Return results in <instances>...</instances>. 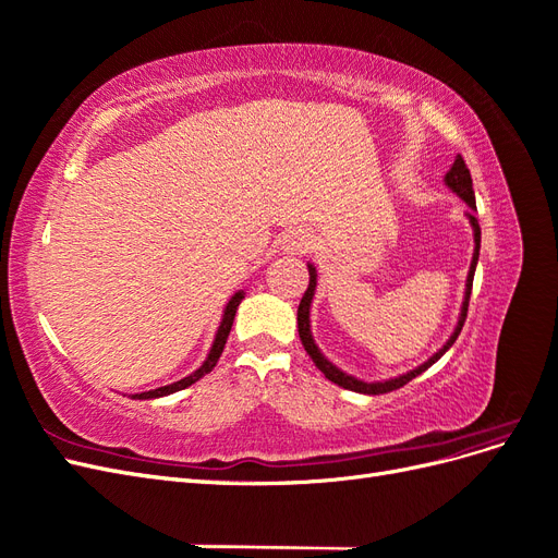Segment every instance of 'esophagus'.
Returning a JSON list of instances; mask_svg holds the SVG:
<instances>
[{
	"instance_id": "obj_1",
	"label": "esophagus",
	"mask_w": 558,
	"mask_h": 558,
	"mask_svg": "<svg viewBox=\"0 0 558 558\" xmlns=\"http://www.w3.org/2000/svg\"><path fill=\"white\" fill-rule=\"evenodd\" d=\"M281 248H283V253H289V256H305V253L312 248V240L307 232L291 230L289 234H283Z\"/></svg>"
}]
</instances>
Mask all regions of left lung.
<instances>
[{
    "label": "left lung",
    "instance_id": "1",
    "mask_svg": "<svg viewBox=\"0 0 558 558\" xmlns=\"http://www.w3.org/2000/svg\"><path fill=\"white\" fill-rule=\"evenodd\" d=\"M445 183L449 185V189H451L456 195H459V197L465 202V205H468L472 211H477L475 191H472L470 170H468V165H465V160H463L461 156H456V160H453V165H451V170H449L447 177H445ZM468 218H470L472 232H475V253H472V263H470V272H468V281H465V298H463V307H461L459 324H456L451 337H449L447 344H445L440 351L433 353V356H430L426 363H421L418 367L410 369L408 375H400V377H396V379H388V381H361V379H356V377H351V375L342 373L340 367H335V365L324 356V353L318 351V347H316V342H314V337H312V328H310V307H312V298H314V291H316V269H314L312 265H307V267H310V286H307L305 295H302L300 307H298V332H300L302 347H305V351L310 353V359L316 363V367L320 369V373L326 375V379L335 381L337 386H342V388H349V391L367 393V396H379V393L396 391V388H400V386H404L408 381H412V379L418 377L421 373H426V369H428L435 361H440V359L445 356V351L456 342V337H459V332H461V328H463V324H465L468 302H470V293H472V277H475V267H477V258H480L482 230H480V223H477L475 216L468 214Z\"/></svg>",
    "mask_w": 558,
    "mask_h": 558
}]
</instances>
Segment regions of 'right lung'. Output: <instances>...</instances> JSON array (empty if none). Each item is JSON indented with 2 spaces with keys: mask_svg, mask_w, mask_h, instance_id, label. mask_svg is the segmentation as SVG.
I'll return each mask as SVG.
<instances>
[{
  "mask_svg": "<svg viewBox=\"0 0 558 558\" xmlns=\"http://www.w3.org/2000/svg\"><path fill=\"white\" fill-rule=\"evenodd\" d=\"M242 300H244V291H238V293H234V295L230 298V302H228V305H226V312H223V318H221V326H218V330H216V337H214V344H211V349H209V356H207V361H205V363H202V365L195 369L193 375L183 377V379H179V381H174V384H167V386L154 388V391L134 393L132 398H137V400H150V398H162V396H170V393H177V391H181V388H185V386L195 384L197 379H202V377H205V375H209L211 369L216 367L218 359H221L223 347H226V342H228L230 328H232L234 314H238V307H240V302H242Z\"/></svg>",
  "mask_w": 558,
  "mask_h": 558,
  "instance_id": "right-lung-1",
  "label": "right lung"
}]
</instances>
